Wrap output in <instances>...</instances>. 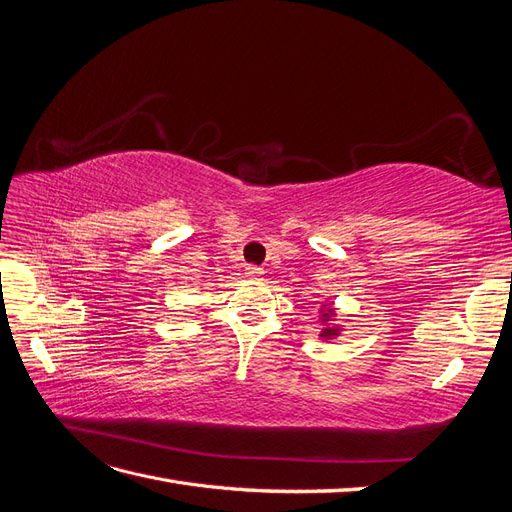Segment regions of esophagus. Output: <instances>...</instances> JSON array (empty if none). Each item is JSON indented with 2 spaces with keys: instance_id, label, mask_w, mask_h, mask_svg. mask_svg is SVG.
I'll list each match as a JSON object with an SVG mask.
<instances>
[{
  "instance_id": "obj_1",
  "label": "esophagus",
  "mask_w": 512,
  "mask_h": 512,
  "mask_svg": "<svg viewBox=\"0 0 512 512\" xmlns=\"http://www.w3.org/2000/svg\"><path fill=\"white\" fill-rule=\"evenodd\" d=\"M262 273H265V271H262L260 267H252V265L245 269V275H247V277H252V280H260Z\"/></svg>"
}]
</instances>
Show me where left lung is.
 <instances>
[{"label":"left lung","instance_id":"8db88e82","mask_svg":"<svg viewBox=\"0 0 512 512\" xmlns=\"http://www.w3.org/2000/svg\"><path fill=\"white\" fill-rule=\"evenodd\" d=\"M318 318H320V339H335L344 333V327L342 324H337V312H335V305L333 303H322L320 309H318Z\"/></svg>","mask_w":512,"mask_h":512}]
</instances>
